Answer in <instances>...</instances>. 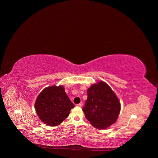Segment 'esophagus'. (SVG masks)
I'll return each instance as SVG.
<instances>
[{
  "mask_svg": "<svg viewBox=\"0 0 158 158\" xmlns=\"http://www.w3.org/2000/svg\"><path fill=\"white\" fill-rule=\"evenodd\" d=\"M77 106H80V107H82V106H83V103L81 102V103H80L79 104H77Z\"/></svg>",
  "mask_w": 158,
  "mask_h": 158,
  "instance_id": "obj_1",
  "label": "esophagus"
}]
</instances>
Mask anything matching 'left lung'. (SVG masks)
Wrapping results in <instances>:
<instances>
[{"instance_id": "left-lung-1", "label": "left lung", "mask_w": 158, "mask_h": 158, "mask_svg": "<svg viewBox=\"0 0 158 158\" xmlns=\"http://www.w3.org/2000/svg\"><path fill=\"white\" fill-rule=\"evenodd\" d=\"M83 111L90 124L97 129H106L117 120L120 103L110 86L104 81L90 86Z\"/></svg>"}]
</instances>
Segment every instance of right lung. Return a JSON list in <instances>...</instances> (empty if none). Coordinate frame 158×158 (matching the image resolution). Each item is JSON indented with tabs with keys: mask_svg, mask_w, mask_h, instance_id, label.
Returning <instances> with one entry per match:
<instances>
[{
	"mask_svg": "<svg viewBox=\"0 0 158 158\" xmlns=\"http://www.w3.org/2000/svg\"><path fill=\"white\" fill-rule=\"evenodd\" d=\"M74 106L64 86L61 85L45 88L38 95L35 103V108L40 119L50 127H55L62 123Z\"/></svg>",
	"mask_w": 158,
	"mask_h": 158,
	"instance_id": "right-lung-1",
	"label": "right lung"
}]
</instances>
